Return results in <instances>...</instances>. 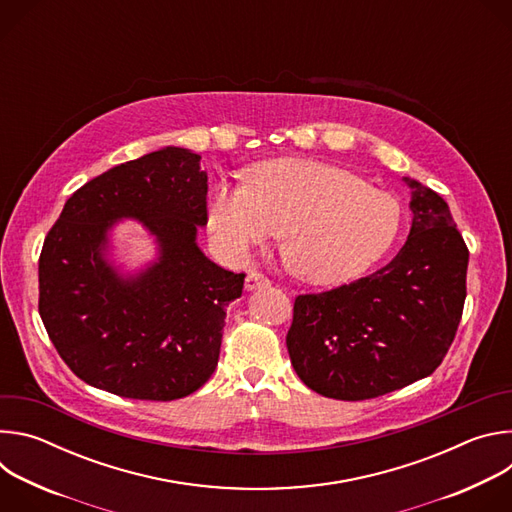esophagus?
Listing matches in <instances>:
<instances>
[{"mask_svg": "<svg viewBox=\"0 0 512 512\" xmlns=\"http://www.w3.org/2000/svg\"><path fill=\"white\" fill-rule=\"evenodd\" d=\"M267 285H269V279L263 273H257V271H251L245 279V289L247 291H255V289H261V287H267Z\"/></svg>", "mask_w": 512, "mask_h": 512, "instance_id": "esophagus-1", "label": "esophagus"}]
</instances>
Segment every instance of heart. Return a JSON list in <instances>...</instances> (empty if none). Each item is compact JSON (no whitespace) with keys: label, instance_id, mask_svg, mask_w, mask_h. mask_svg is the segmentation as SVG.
Returning a JSON list of instances; mask_svg holds the SVG:
<instances>
[{"label":"heart","instance_id":"1","mask_svg":"<svg viewBox=\"0 0 512 512\" xmlns=\"http://www.w3.org/2000/svg\"><path fill=\"white\" fill-rule=\"evenodd\" d=\"M206 216L227 257L241 261L279 233L287 269L318 285L367 271L389 251L401 223L389 192L306 158L259 162L245 172V186L216 182Z\"/></svg>","mask_w":512,"mask_h":512}]
</instances>
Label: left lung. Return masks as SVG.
<instances>
[{
    "instance_id": "8db88e82",
    "label": "left lung",
    "mask_w": 512,
    "mask_h": 512,
    "mask_svg": "<svg viewBox=\"0 0 512 512\" xmlns=\"http://www.w3.org/2000/svg\"><path fill=\"white\" fill-rule=\"evenodd\" d=\"M411 229L391 263L324 294L298 296L287 352L312 391L373 399L429 377L466 300L468 249L446 200L403 176Z\"/></svg>"
}]
</instances>
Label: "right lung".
Segmentation results:
<instances>
[{"label":"right lung","instance_id":"obj_1","mask_svg":"<svg viewBox=\"0 0 512 512\" xmlns=\"http://www.w3.org/2000/svg\"><path fill=\"white\" fill-rule=\"evenodd\" d=\"M200 156L166 145L119 164L72 194L38 265L40 318L70 371L119 397L174 401L200 389L218 364L227 306L245 273L198 247L206 225ZM135 220L157 245L127 270L112 231Z\"/></svg>","mask_w":512,"mask_h":512}]
</instances>
